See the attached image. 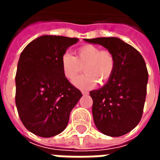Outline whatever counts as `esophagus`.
<instances>
[{
    "instance_id": "34e87169",
    "label": "esophagus",
    "mask_w": 160,
    "mask_h": 160,
    "mask_svg": "<svg viewBox=\"0 0 160 160\" xmlns=\"http://www.w3.org/2000/svg\"><path fill=\"white\" fill-rule=\"evenodd\" d=\"M81 93L83 94V95H86V94H88V92H87V91H81Z\"/></svg>"
}]
</instances>
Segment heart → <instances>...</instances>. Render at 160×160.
<instances>
[{
    "label": "heart",
    "instance_id": "1",
    "mask_svg": "<svg viewBox=\"0 0 160 160\" xmlns=\"http://www.w3.org/2000/svg\"><path fill=\"white\" fill-rule=\"evenodd\" d=\"M61 66L64 76L72 80L82 71L73 83L80 89H89L97 84H105L114 73L116 59L109 49H101L94 44H86L78 48L75 56L69 53L63 54L61 58Z\"/></svg>",
    "mask_w": 160,
    "mask_h": 160
}]
</instances>
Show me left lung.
Listing matches in <instances>:
<instances>
[{
  "label": "left lung",
  "mask_w": 160,
  "mask_h": 160,
  "mask_svg": "<svg viewBox=\"0 0 160 160\" xmlns=\"http://www.w3.org/2000/svg\"><path fill=\"white\" fill-rule=\"evenodd\" d=\"M113 53L114 73L98 90L91 91L94 123L104 134L118 137L137 126L144 109L148 72L140 52L118 38L84 39Z\"/></svg>",
  "instance_id": "left-lung-1"
}]
</instances>
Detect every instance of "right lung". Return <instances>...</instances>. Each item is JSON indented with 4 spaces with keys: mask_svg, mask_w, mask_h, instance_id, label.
I'll use <instances>...</instances> for the list:
<instances>
[{
    "mask_svg": "<svg viewBox=\"0 0 160 160\" xmlns=\"http://www.w3.org/2000/svg\"><path fill=\"white\" fill-rule=\"evenodd\" d=\"M76 38L43 35L20 54L16 72L15 104L24 126L49 138L62 133L82 97L63 74L61 58Z\"/></svg>",
    "mask_w": 160,
    "mask_h": 160,
    "instance_id": "right-lung-1",
    "label": "right lung"
}]
</instances>
